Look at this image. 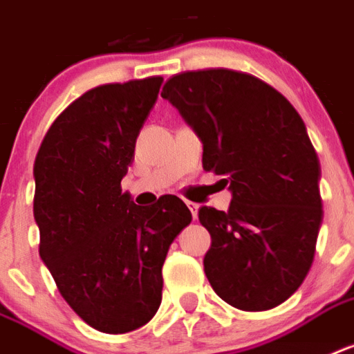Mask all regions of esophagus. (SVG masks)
<instances>
[{
	"instance_id": "esophagus-1",
	"label": "esophagus",
	"mask_w": 354,
	"mask_h": 354,
	"mask_svg": "<svg viewBox=\"0 0 354 354\" xmlns=\"http://www.w3.org/2000/svg\"><path fill=\"white\" fill-rule=\"evenodd\" d=\"M187 207H189V211H191L192 218H194V220H196V218H198V203H194V202H187Z\"/></svg>"
}]
</instances>
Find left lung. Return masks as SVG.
Segmentation results:
<instances>
[{"mask_svg":"<svg viewBox=\"0 0 354 354\" xmlns=\"http://www.w3.org/2000/svg\"><path fill=\"white\" fill-rule=\"evenodd\" d=\"M162 97L203 143V169L223 176L229 211L202 207L203 258L218 297L242 311L280 306L311 269L320 231V162L297 109L251 74L207 68L172 76Z\"/></svg>","mask_w":354,"mask_h":354,"instance_id":"obj_1","label":"left lung"}]
</instances>
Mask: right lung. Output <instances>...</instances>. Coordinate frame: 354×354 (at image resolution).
<instances>
[{
    "mask_svg": "<svg viewBox=\"0 0 354 354\" xmlns=\"http://www.w3.org/2000/svg\"><path fill=\"white\" fill-rule=\"evenodd\" d=\"M162 83L152 76L91 88L56 118L34 162L39 257L77 317L109 335L156 315L163 261L192 220L178 196L140 207L122 192Z\"/></svg>",
    "mask_w": 354,
    "mask_h": 354,
    "instance_id": "obj_1",
    "label": "right lung"
}]
</instances>
